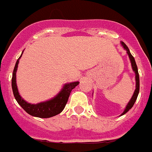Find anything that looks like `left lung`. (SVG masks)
I'll list each match as a JSON object with an SVG mask.
<instances>
[{"mask_svg":"<svg viewBox=\"0 0 152 152\" xmlns=\"http://www.w3.org/2000/svg\"><path fill=\"white\" fill-rule=\"evenodd\" d=\"M121 45L123 46V48H125L126 50V53H128V55H129V60H130V62H131V65H132V69L134 72L135 73V80H136V89H135L134 92V95H133L132 98L130 99V100L128 103V104L126 105V108H125V110L122 113L121 115H124V114H126L127 112L129 111L130 108H132L134 104L135 101H136V99H137V97L138 96V93H139V75H138V67H137V65H136V62H135V60L134 58V56L131 55V53L129 52V49L128 48V47L126 46V44L124 43V42H121Z\"/></svg>","mask_w":152,"mask_h":152,"instance_id":"left-lung-1","label":"left lung"}]
</instances>
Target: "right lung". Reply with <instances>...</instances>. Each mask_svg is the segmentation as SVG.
Returning <instances> with one entry per match:
<instances>
[{
    "mask_svg": "<svg viewBox=\"0 0 152 152\" xmlns=\"http://www.w3.org/2000/svg\"><path fill=\"white\" fill-rule=\"evenodd\" d=\"M22 55H23V53L21 54V56H19V58L18 59L17 62L15 64L14 72H13V76H12V89H13L14 97L18 103V104L27 113L31 115L33 117H40V118H48V117H54L57 114L61 113L63 111V109L65 108V104L68 101L69 96L71 91L76 86H77L79 83L74 82V83H66L63 87L61 91L55 97H53V99H49L48 101L41 102L37 104H31L30 103H27L19 95L17 84H16V72H17L19 59L21 58Z\"/></svg>",
    "mask_w": 152,
    "mask_h": 152,
    "instance_id": "1",
    "label": "right lung"
}]
</instances>
